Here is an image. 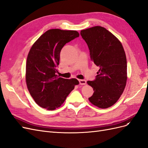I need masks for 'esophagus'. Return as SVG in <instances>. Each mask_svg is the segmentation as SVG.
Instances as JSON below:
<instances>
[{
    "instance_id": "34e87169",
    "label": "esophagus",
    "mask_w": 148,
    "mask_h": 148,
    "mask_svg": "<svg viewBox=\"0 0 148 148\" xmlns=\"http://www.w3.org/2000/svg\"><path fill=\"white\" fill-rule=\"evenodd\" d=\"M79 84L84 85V84H86V80H84V79H79Z\"/></svg>"
}]
</instances>
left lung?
<instances>
[{"mask_svg":"<svg viewBox=\"0 0 148 148\" xmlns=\"http://www.w3.org/2000/svg\"><path fill=\"white\" fill-rule=\"evenodd\" d=\"M80 34L88 46L91 60L99 67L96 79L87 82L95 91L89 101L99 108H108L119 100L127 83V58L122 44L99 26L82 30Z\"/></svg>","mask_w":148,"mask_h":148,"instance_id":"8db88e82","label":"left lung"}]
</instances>
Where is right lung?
Returning <instances> with one entry per match:
<instances>
[{
  "label": "right lung",
  "instance_id": "1",
  "mask_svg": "<svg viewBox=\"0 0 148 148\" xmlns=\"http://www.w3.org/2000/svg\"><path fill=\"white\" fill-rule=\"evenodd\" d=\"M79 36L77 31L51 29L31 47L26 60V83L31 96L42 108L53 110L60 107L79 84L75 78L57 75L62 47Z\"/></svg>",
  "mask_w": 148,
  "mask_h": 148
}]
</instances>
